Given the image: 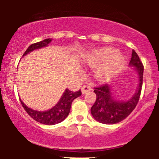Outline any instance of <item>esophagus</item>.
Instances as JSON below:
<instances>
[{"instance_id":"obj_1","label":"esophagus","mask_w":159,"mask_h":159,"mask_svg":"<svg viewBox=\"0 0 159 159\" xmlns=\"http://www.w3.org/2000/svg\"><path fill=\"white\" fill-rule=\"evenodd\" d=\"M91 90V88L90 87L89 85H83L82 88H81V93L82 94H85V93L89 92V91H90Z\"/></svg>"}]
</instances>
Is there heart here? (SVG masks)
Returning a JSON list of instances; mask_svg holds the SVG:
<instances>
[{"label": "heart", "mask_w": 159, "mask_h": 159, "mask_svg": "<svg viewBox=\"0 0 159 159\" xmlns=\"http://www.w3.org/2000/svg\"><path fill=\"white\" fill-rule=\"evenodd\" d=\"M84 62L90 66L99 65L94 71L95 77L105 81L117 73L124 65L125 59L112 48L94 50L84 57Z\"/></svg>", "instance_id": "1"}]
</instances>
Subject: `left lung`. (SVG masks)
<instances>
[{
    "label": "left lung",
    "mask_w": 159,
    "mask_h": 159,
    "mask_svg": "<svg viewBox=\"0 0 159 159\" xmlns=\"http://www.w3.org/2000/svg\"><path fill=\"white\" fill-rule=\"evenodd\" d=\"M129 66L134 67L139 76V84L135 93L129 100L123 101L113 95L111 86L109 84L94 88L96 101L91 107V112L96 121L102 124H116L127 118L136 107L142 91L144 67L134 50L131 54Z\"/></svg>",
    "instance_id": "left-lung-1"
}]
</instances>
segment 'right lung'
I'll list each match as a JSON object with an SVG mask.
<instances>
[{
    "mask_svg": "<svg viewBox=\"0 0 159 159\" xmlns=\"http://www.w3.org/2000/svg\"><path fill=\"white\" fill-rule=\"evenodd\" d=\"M51 41H52L51 38H47V39H44L42 41H39V42L30 44L29 47L28 48V49L26 50L23 56L29 54V53L34 51V50L47 47V46H48L49 43L51 42ZM81 95V90L76 91V92H73V91H69L68 89H65V92L63 93L58 102L53 108H51V109L44 111H40L31 109V108H28L22 102L20 98V101L22 106L24 107L27 113L34 120L41 123V124L48 125H56L57 123L61 122L68 117V115H69L72 102L76 98L79 97Z\"/></svg>",
    "mask_w": 159,
    "mask_h": 159,
    "instance_id": "1",
    "label": "right lung"
}]
</instances>
